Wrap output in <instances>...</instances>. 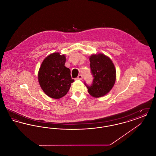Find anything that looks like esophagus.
Instances as JSON below:
<instances>
[{
	"instance_id": "esophagus-1",
	"label": "esophagus",
	"mask_w": 156,
	"mask_h": 156,
	"mask_svg": "<svg viewBox=\"0 0 156 156\" xmlns=\"http://www.w3.org/2000/svg\"><path fill=\"white\" fill-rule=\"evenodd\" d=\"M77 80H82V75H78V78H77Z\"/></svg>"
}]
</instances>
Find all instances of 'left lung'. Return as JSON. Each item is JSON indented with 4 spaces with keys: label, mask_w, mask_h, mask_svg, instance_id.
<instances>
[{
    "label": "left lung",
    "mask_w": 156,
    "mask_h": 156,
    "mask_svg": "<svg viewBox=\"0 0 156 156\" xmlns=\"http://www.w3.org/2000/svg\"><path fill=\"white\" fill-rule=\"evenodd\" d=\"M90 67L94 76L92 85H86L89 94L101 98L108 94L116 81V69L112 59L104 54H92L89 57Z\"/></svg>",
    "instance_id": "left-lung-1"
}]
</instances>
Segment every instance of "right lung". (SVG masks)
I'll return each mask as SVG.
<instances>
[{
  "mask_svg": "<svg viewBox=\"0 0 156 156\" xmlns=\"http://www.w3.org/2000/svg\"><path fill=\"white\" fill-rule=\"evenodd\" d=\"M64 54L54 52L43 61L38 73V81L42 90L48 97L60 99L64 97L74 81L70 69L65 66Z\"/></svg>",
  "mask_w": 156,
  "mask_h": 156,
  "instance_id": "obj_1",
  "label": "right lung"
}]
</instances>
